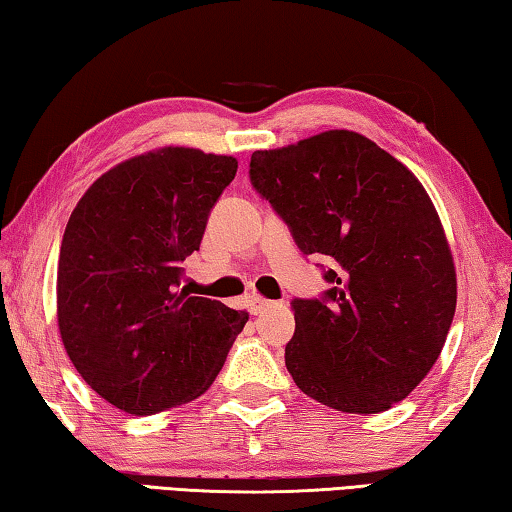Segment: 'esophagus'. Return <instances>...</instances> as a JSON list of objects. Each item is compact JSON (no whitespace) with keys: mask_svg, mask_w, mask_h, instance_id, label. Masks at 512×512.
<instances>
[{"mask_svg":"<svg viewBox=\"0 0 512 512\" xmlns=\"http://www.w3.org/2000/svg\"><path fill=\"white\" fill-rule=\"evenodd\" d=\"M247 306H249V312H251V315H261V312H263L265 308H270V306H272V301H267V299H263V297H258V294H251V297L247 299Z\"/></svg>","mask_w":512,"mask_h":512,"instance_id":"1","label":"esophagus"}]
</instances>
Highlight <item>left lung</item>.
I'll return each instance as SVG.
<instances>
[{
	"label": "left lung",
	"instance_id": "obj_1",
	"mask_svg": "<svg viewBox=\"0 0 512 512\" xmlns=\"http://www.w3.org/2000/svg\"><path fill=\"white\" fill-rule=\"evenodd\" d=\"M251 184L306 256H328L321 299H294L285 366L346 414L405 400L443 351L456 272L441 218L411 170L351 130L256 150Z\"/></svg>",
	"mask_w": 512,
	"mask_h": 512
}]
</instances>
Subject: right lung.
Here are the masks:
<instances>
[{
  "label": "right lung",
  "mask_w": 512,
  "mask_h": 512,
  "mask_svg": "<svg viewBox=\"0 0 512 512\" xmlns=\"http://www.w3.org/2000/svg\"><path fill=\"white\" fill-rule=\"evenodd\" d=\"M238 161L166 146L121 161L71 211L58 261V328L89 387L132 416L200 398L249 315L179 290V265Z\"/></svg>",
  "instance_id": "right-lung-1"
}]
</instances>
